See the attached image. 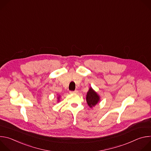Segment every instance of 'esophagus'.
<instances>
[{
  "instance_id": "obj_1",
  "label": "esophagus",
  "mask_w": 151,
  "mask_h": 151,
  "mask_svg": "<svg viewBox=\"0 0 151 151\" xmlns=\"http://www.w3.org/2000/svg\"><path fill=\"white\" fill-rule=\"evenodd\" d=\"M78 90H75V91H70V94H76V93H78Z\"/></svg>"
}]
</instances>
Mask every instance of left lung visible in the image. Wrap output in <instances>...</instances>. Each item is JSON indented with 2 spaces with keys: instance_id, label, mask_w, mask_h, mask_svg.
Wrapping results in <instances>:
<instances>
[{
  "instance_id": "obj_1",
  "label": "left lung",
  "mask_w": 151,
  "mask_h": 151,
  "mask_svg": "<svg viewBox=\"0 0 151 151\" xmlns=\"http://www.w3.org/2000/svg\"><path fill=\"white\" fill-rule=\"evenodd\" d=\"M86 101L90 108H93L100 102V97L92 87H90L89 90L86 95Z\"/></svg>"
}]
</instances>
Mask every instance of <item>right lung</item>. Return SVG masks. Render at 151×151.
Here are the masks:
<instances>
[{"mask_svg": "<svg viewBox=\"0 0 151 151\" xmlns=\"http://www.w3.org/2000/svg\"><path fill=\"white\" fill-rule=\"evenodd\" d=\"M57 96H57V102H59L61 97H60V95H57Z\"/></svg>", "mask_w": 151, "mask_h": 151, "instance_id": "add662e5", "label": "right lung"}]
</instances>
